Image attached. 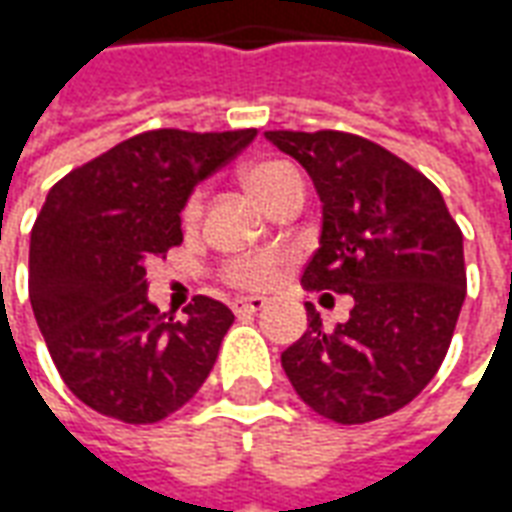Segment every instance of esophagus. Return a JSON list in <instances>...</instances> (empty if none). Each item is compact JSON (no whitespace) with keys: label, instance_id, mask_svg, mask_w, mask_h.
I'll return each instance as SVG.
<instances>
[{"label":"esophagus","instance_id":"obj_1","mask_svg":"<svg viewBox=\"0 0 512 512\" xmlns=\"http://www.w3.org/2000/svg\"><path fill=\"white\" fill-rule=\"evenodd\" d=\"M266 307V299L263 296H249V299H235L233 301V312L244 315V312H260Z\"/></svg>","mask_w":512,"mask_h":512}]
</instances>
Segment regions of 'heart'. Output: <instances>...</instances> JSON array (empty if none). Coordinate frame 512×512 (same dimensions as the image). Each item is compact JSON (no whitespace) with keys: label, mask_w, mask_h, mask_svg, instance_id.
<instances>
[{"label":"heart","mask_w":512,"mask_h":512,"mask_svg":"<svg viewBox=\"0 0 512 512\" xmlns=\"http://www.w3.org/2000/svg\"><path fill=\"white\" fill-rule=\"evenodd\" d=\"M299 178V172L288 161H260L255 167L246 169V186L255 191V197L260 202L271 205V200L277 197L282 186L288 180ZM202 213V191H194L186 205H183V224L194 227ZM279 268H282V255L277 252H263V255H249L230 260L224 266V279L241 290H260L268 288L277 279Z\"/></svg>","instance_id":"b5f03b06"}]
</instances>
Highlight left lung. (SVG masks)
Returning <instances> with one entry per match:
<instances>
[{
    "mask_svg": "<svg viewBox=\"0 0 512 512\" xmlns=\"http://www.w3.org/2000/svg\"><path fill=\"white\" fill-rule=\"evenodd\" d=\"M310 172L323 202L321 246L301 285L348 293L351 318L310 326L282 354L296 395L337 425L408 406L439 373L466 296L463 233L419 169L345 131H266Z\"/></svg>",
    "mask_w": 512,
    "mask_h": 512,
    "instance_id": "8db88e82",
    "label": "left lung"
}]
</instances>
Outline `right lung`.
Wrapping results in <instances>:
<instances>
[{"label": "right lung", "instance_id": "right-lung-1", "mask_svg": "<svg viewBox=\"0 0 512 512\" xmlns=\"http://www.w3.org/2000/svg\"><path fill=\"white\" fill-rule=\"evenodd\" d=\"M257 136L153 128L51 186L29 241V301L73 395L104 417L153 425L197 395L235 315L194 296L178 321L147 301L145 266L183 241L194 186Z\"/></svg>", "mask_w": 512, "mask_h": 512}]
</instances>
